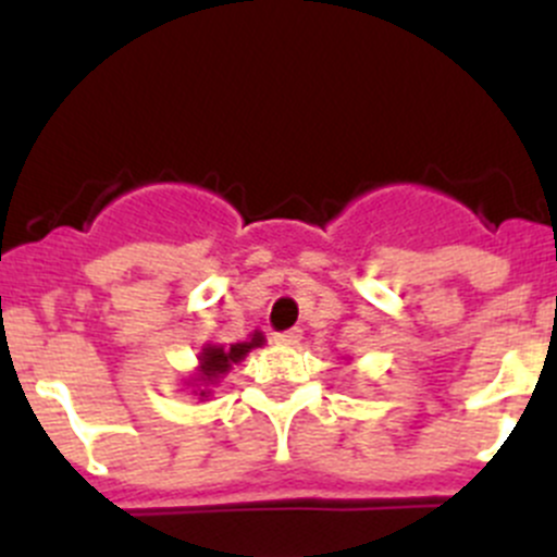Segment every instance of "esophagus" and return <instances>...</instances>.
<instances>
[{"label":"esophagus","mask_w":557,"mask_h":557,"mask_svg":"<svg viewBox=\"0 0 557 557\" xmlns=\"http://www.w3.org/2000/svg\"><path fill=\"white\" fill-rule=\"evenodd\" d=\"M301 339V329H288V332L274 334V343L277 345H296Z\"/></svg>","instance_id":"obj_1"}]
</instances>
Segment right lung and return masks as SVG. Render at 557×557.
Instances as JSON below:
<instances>
[{"instance_id": "add662e5", "label": "right lung", "mask_w": 557, "mask_h": 557, "mask_svg": "<svg viewBox=\"0 0 557 557\" xmlns=\"http://www.w3.org/2000/svg\"><path fill=\"white\" fill-rule=\"evenodd\" d=\"M267 343L261 332H252L247 343H234V345H214L207 343L198 354V372L190 377L187 386H193V394L198 399L212 397V388L234 370V364H239L252 348H261Z\"/></svg>"}]
</instances>
